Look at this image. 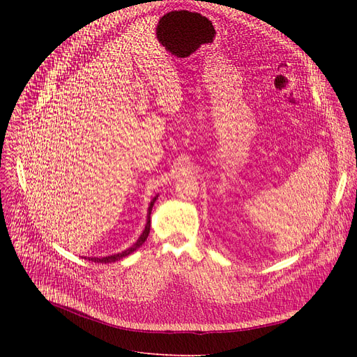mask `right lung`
<instances>
[{"instance_id": "1", "label": "right lung", "mask_w": 357, "mask_h": 357, "mask_svg": "<svg viewBox=\"0 0 357 357\" xmlns=\"http://www.w3.org/2000/svg\"><path fill=\"white\" fill-rule=\"evenodd\" d=\"M156 198H158V195L150 201V205H149V210H147V220H146V227H144V230H143V233L140 234V237L137 238V241L135 243L133 246L131 248H128V249H126L124 252H121V253H116V255H111V256H105V257H88V260H92V261H97V264H111V261H116V260H120V259H123V257H126V256H128V255H131L133 253L135 250H137L143 243L146 241V238H147V236H149V233H150V213H152V207H153V204H155V201H156ZM86 259V257H85Z\"/></svg>"}]
</instances>
